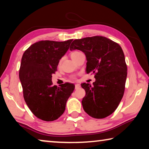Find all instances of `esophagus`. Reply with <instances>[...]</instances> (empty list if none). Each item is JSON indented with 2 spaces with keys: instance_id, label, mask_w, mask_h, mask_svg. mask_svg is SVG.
<instances>
[{
  "instance_id": "obj_1",
  "label": "esophagus",
  "mask_w": 149,
  "mask_h": 149,
  "mask_svg": "<svg viewBox=\"0 0 149 149\" xmlns=\"http://www.w3.org/2000/svg\"><path fill=\"white\" fill-rule=\"evenodd\" d=\"M80 86H81V85H80L79 84H75V89H79V88L80 87Z\"/></svg>"
}]
</instances>
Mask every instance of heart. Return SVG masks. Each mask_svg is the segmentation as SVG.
Instances as JSON below:
<instances>
[{
	"instance_id": "1",
	"label": "heart",
	"mask_w": 149,
	"mask_h": 149,
	"mask_svg": "<svg viewBox=\"0 0 149 149\" xmlns=\"http://www.w3.org/2000/svg\"><path fill=\"white\" fill-rule=\"evenodd\" d=\"M79 53H80V52H78V51H73V52H71V53H70V56H71V58L72 59H74V58L76 56L77 54H79ZM72 78H73V79H75L74 77H73Z\"/></svg>"
}]
</instances>
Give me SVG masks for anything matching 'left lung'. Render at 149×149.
<instances>
[{
	"mask_svg": "<svg viewBox=\"0 0 149 149\" xmlns=\"http://www.w3.org/2000/svg\"><path fill=\"white\" fill-rule=\"evenodd\" d=\"M70 49L84 52L87 61L86 72L95 74L93 85L81 84L86 93L81 101L85 112L97 119L112 114L122 99L127 77L122 49L107 37L95 36L74 40Z\"/></svg>",
	"mask_w": 149,
	"mask_h": 149,
	"instance_id": "obj_1",
	"label": "left lung"
}]
</instances>
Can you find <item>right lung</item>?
<instances>
[{
  "label": "right lung",
  "mask_w": 149,
  "mask_h": 149,
  "mask_svg": "<svg viewBox=\"0 0 149 149\" xmlns=\"http://www.w3.org/2000/svg\"><path fill=\"white\" fill-rule=\"evenodd\" d=\"M72 41H41L31 45L22 58L19 77L27 107L37 118L51 122L61 116L75 85H52V75Z\"/></svg>",
  "instance_id": "add662e5"
}]
</instances>
